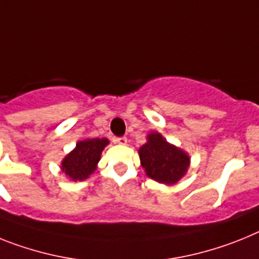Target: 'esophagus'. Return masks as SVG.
Instances as JSON below:
<instances>
[{
	"label": "esophagus",
	"mask_w": 259,
	"mask_h": 259,
	"mask_svg": "<svg viewBox=\"0 0 259 259\" xmlns=\"http://www.w3.org/2000/svg\"><path fill=\"white\" fill-rule=\"evenodd\" d=\"M116 143H118V144H120V145H125L127 144V138H125V136H120V138H116Z\"/></svg>",
	"instance_id": "34e87169"
}]
</instances>
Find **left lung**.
<instances>
[{
    "mask_svg": "<svg viewBox=\"0 0 259 259\" xmlns=\"http://www.w3.org/2000/svg\"><path fill=\"white\" fill-rule=\"evenodd\" d=\"M139 154L147 176L166 185L180 181L190 163L189 156L185 152L169 144L157 132L148 136V143L139 149Z\"/></svg>",
    "mask_w": 259,
    "mask_h": 259,
    "instance_id": "1",
    "label": "left lung"
}]
</instances>
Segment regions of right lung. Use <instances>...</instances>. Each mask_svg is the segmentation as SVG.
Listing matches in <instances>:
<instances>
[{
    "label": "right lung",
    "instance_id": "obj_1",
    "mask_svg": "<svg viewBox=\"0 0 259 259\" xmlns=\"http://www.w3.org/2000/svg\"><path fill=\"white\" fill-rule=\"evenodd\" d=\"M107 144V139H88L78 141L76 149L64 158L61 169L73 181L86 180L97 169L101 153Z\"/></svg>",
    "mask_w": 259,
    "mask_h": 259
}]
</instances>
